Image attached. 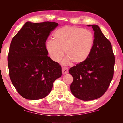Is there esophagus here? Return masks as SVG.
Returning <instances> with one entry per match:
<instances>
[{"label": "esophagus", "instance_id": "esophagus-1", "mask_svg": "<svg viewBox=\"0 0 123 123\" xmlns=\"http://www.w3.org/2000/svg\"><path fill=\"white\" fill-rule=\"evenodd\" d=\"M62 72L63 74H66L68 73V69L66 67L62 68Z\"/></svg>", "mask_w": 123, "mask_h": 123}]
</instances>
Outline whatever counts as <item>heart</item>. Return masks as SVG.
<instances>
[{
	"mask_svg": "<svg viewBox=\"0 0 123 123\" xmlns=\"http://www.w3.org/2000/svg\"><path fill=\"white\" fill-rule=\"evenodd\" d=\"M54 40H48L46 48L50 57L54 62H60L64 56L66 58L62 64L66 65L73 62L80 64L86 61L90 56L94 44V36L86 29L65 26L56 30Z\"/></svg>",
	"mask_w": 123,
	"mask_h": 123,
	"instance_id": "obj_1",
	"label": "heart"
}]
</instances>
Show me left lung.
Returning <instances> with one entry per match:
<instances>
[{"mask_svg": "<svg viewBox=\"0 0 123 123\" xmlns=\"http://www.w3.org/2000/svg\"><path fill=\"white\" fill-rule=\"evenodd\" d=\"M94 32L91 53L84 62L71 68L73 78L70 85L73 95L83 100L99 98L105 93L112 80L115 57L110 41L98 25H88Z\"/></svg>", "mask_w": 123, "mask_h": 123, "instance_id": "left-lung-1", "label": "left lung"}]
</instances>
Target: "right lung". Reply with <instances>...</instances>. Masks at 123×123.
<instances>
[{
    "label": "right lung",
    "instance_id": "1",
    "mask_svg": "<svg viewBox=\"0 0 123 123\" xmlns=\"http://www.w3.org/2000/svg\"><path fill=\"white\" fill-rule=\"evenodd\" d=\"M58 24L28 21L13 38L8 54L11 81L25 99L45 98L54 81L62 75V67L48 56L46 42Z\"/></svg>",
    "mask_w": 123,
    "mask_h": 123
}]
</instances>
